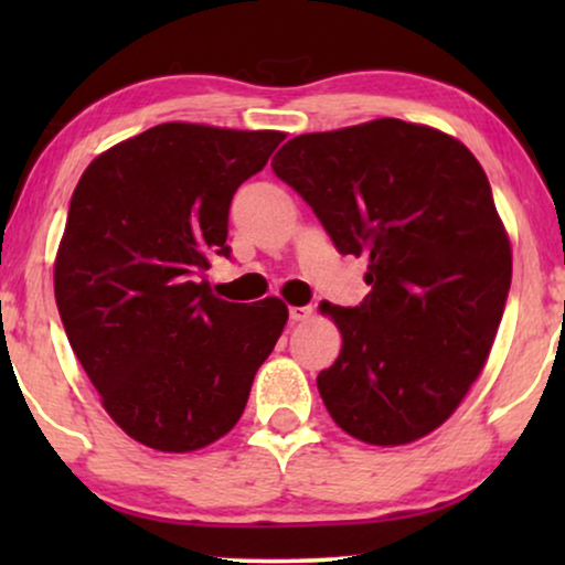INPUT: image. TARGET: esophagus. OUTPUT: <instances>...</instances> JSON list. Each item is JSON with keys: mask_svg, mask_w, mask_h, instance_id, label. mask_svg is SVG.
<instances>
[{"mask_svg": "<svg viewBox=\"0 0 565 565\" xmlns=\"http://www.w3.org/2000/svg\"><path fill=\"white\" fill-rule=\"evenodd\" d=\"M313 316V306H290V321H306Z\"/></svg>", "mask_w": 565, "mask_h": 565, "instance_id": "34e87169", "label": "esophagus"}]
</instances>
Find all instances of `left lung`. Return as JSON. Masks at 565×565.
<instances>
[{
  "label": "left lung",
  "mask_w": 565,
  "mask_h": 565,
  "mask_svg": "<svg viewBox=\"0 0 565 565\" xmlns=\"http://www.w3.org/2000/svg\"><path fill=\"white\" fill-rule=\"evenodd\" d=\"M273 169L339 254L367 259L360 306L321 303L342 331L316 377L331 419L383 447L435 431L481 375L512 285L483 167L443 130L381 118L290 138Z\"/></svg>",
  "instance_id": "left-lung-1"
}]
</instances>
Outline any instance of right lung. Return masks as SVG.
I'll return each instance as SVG.
<instances>
[{
    "label": "right lung",
    "mask_w": 565,
    "mask_h": 565,
    "mask_svg": "<svg viewBox=\"0 0 565 565\" xmlns=\"http://www.w3.org/2000/svg\"><path fill=\"white\" fill-rule=\"evenodd\" d=\"M277 130L161 122L76 184L53 288L68 344L136 443L192 452L234 429L288 321L280 298L228 303L200 273L228 257V207Z\"/></svg>",
    "instance_id": "right-lung-1"
}]
</instances>
